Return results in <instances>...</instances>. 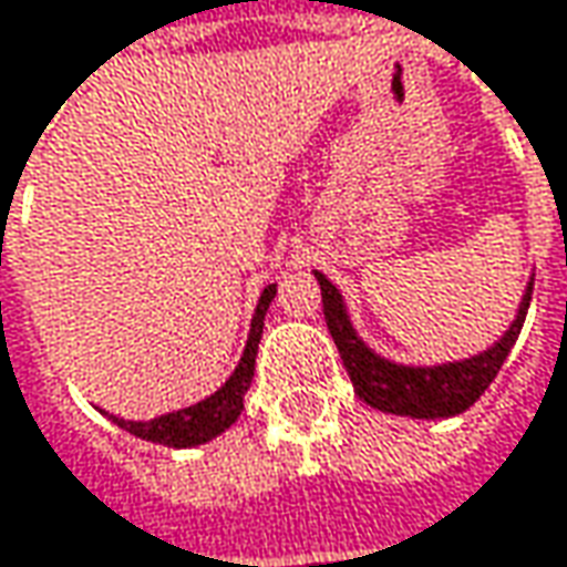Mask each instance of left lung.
I'll list each match as a JSON object with an SVG mask.
<instances>
[{
  "label": "left lung",
  "mask_w": 567,
  "mask_h": 567,
  "mask_svg": "<svg viewBox=\"0 0 567 567\" xmlns=\"http://www.w3.org/2000/svg\"><path fill=\"white\" fill-rule=\"evenodd\" d=\"M316 280L322 287L326 326L342 354V364L354 384V393L374 410L413 416V420H449V416L465 413L467 406H474L481 400V393L497 378L509 348L516 344V336L526 322V309L533 300V277H529L519 312L501 342H494L487 351L465 358V361H449V364H435V368H410V364L386 361L361 342L358 332L351 329L342 293L319 270H316Z\"/></svg>",
  "instance_id": "8db88e82"
}]
</instances>
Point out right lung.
I'll return each instance as SVG.
<instances>
[{
  "instance_id": "obj_1",
  "label": "right lung",
  "mask_w": 567,
  "mask_h": 567,
  "mask_svg": "<svg viewBox=\"0 0 567 567\" xmlns=\"http://www.w3.org/2000/svg\"><path fill=\"white\" fill-rule=\"evenodd\" d=\"M274 293H277V284L264 287L258 309H255V319H251L245 354H241L235 374L213 396L199 400L196 406L147 420V423H132V420H118V416H112V423H118L125 432H132L138 439L167 445V449H193V445H203V442H209L219 432H225L245 410V393H248L251 378H255V358H258V342H261L264 332V316H267V306L274 300Z\"/></svg>"
}]
</instances>
